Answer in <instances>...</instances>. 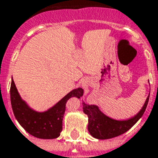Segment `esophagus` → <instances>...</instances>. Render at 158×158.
Returning <instances> with one entry per match:
<instances>
[{
    "label": "esophagus",
    "instance_id": "obj_1",
    "mask_svg": "<svg viewBox=\"0 0 158 158\" xmlns=\"http://www.w3.org/2000/svg\"><path fill=\"white\" fill-rule=\"evenodd\" d=\"M82 84H83V85H84V84H85V83H82Z\"/></svg>",
    "mask_w": 158,
    "mask_h": 158
}]
</instances>
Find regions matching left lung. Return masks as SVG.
I'll list each match as a JSON object with an SVG mask.
<instances>
[{
  "label": "left lung",
  "mask_w": 158,
  "mask_h": 158,
  "mask_svg": "<svg viewBox=\"0 0 158 158\" xmlns=\"http://www.w3.org/2000/svg\"><path fill=\"white\" fill-rule=\"evenodd\" d=\"M149 96L150 94L139 113L127 120L113 119L103 113L98 106L88 105L83 102V111L88 116V130L90 135L98 139H106L127 132L144 114L148 104Z\"/></svg>",
  "instance_id": "8db88e82"
}]
</instances>
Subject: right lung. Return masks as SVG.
<instances>
[{"instance_id": "obj_1", "label": "right lung", "mask_w": 158, "mask_h": 158, "mask_svg": "<svg viewBox=\"0 0 158 158\" xmlns=\"http://www.w3.org/2000/svg\"><path fill=\"white\" fill-rule=\"evenodd\" d=\"M83 95L84 89L79 87L73 89L46 111L39 112L22 99L13 80L10 89L12 111L19 124L31 135L46 139H56L62 132V118L68 100L73 96L80 98Z\"/></svg>"}]
</instances>
